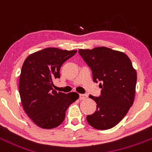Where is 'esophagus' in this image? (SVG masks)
<instances>
[{
    "instance_id": "esophagus-1",
    "label": "esophagus",
    "mask_w": 152,
    "mask_h": 152,
    "mask_svg": "<svg viewBox=\"0 0 152 152\" xmlns=\"http://www.w3.org/2000/svg\"><path fill=\"white\" fill-rule=\"evenodd\" d=\"M87 97H88V95L86 94H81L79 95V99L80 100H85V99L87 98Z\"/></svg>"
}]
</instances>
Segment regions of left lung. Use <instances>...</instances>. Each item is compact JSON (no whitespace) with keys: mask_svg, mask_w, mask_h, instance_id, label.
I'll return each mask as SVG.
<instances>
[{"mask_svg":"<svg viewBox=\"0 0 152 152\" xmlns=\"http://www.w3.org/2000/svg\"><path fill=\"white\" fill-rule=\"evenodd\" d=\"M90 67L93 81L100 82V97L89 95L97 103L94 113L87 115L90 126L100 130L112 129L126 116L134 103L137 72L129 57L109 48L79 49Z\"/></svg>","mask_w":152,"mask_h":152,"instance_id":"left-lung-1","label":"left lung"}]
</instances>
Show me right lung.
<instances>
[{"label":"right lung","mask_w":152,"mask_h":152,"mask_svg":"<svg viewBox=\"0 0 152 152\" xmlns=\"http://www.w3.org/2000/svg\"><path fill=\"white\" fill-rule=\"evenodd\" d=\"M76 50L46 48L28 55L22 66L19 93L23 109L42 129L61 125L69 106L77 100L76 92L69 94L53 89V80L60 78V69Z\"/></svg>","instance_id":"right-lung-1"}]
</instances>
